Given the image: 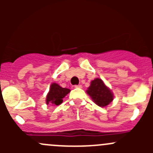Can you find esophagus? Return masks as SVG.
I'll use <instances>...</instances> for the list:
<instances>
[{"mask_svg":"<svg viewBox=\"0 0 153 153\" xmlns=\"http://www.w3.org/2000/svg\"><path fill=\"white\" fill-rule=\"evenodd\" d=\"M75 88H82V86L81 85H75Z\"/></svg>","mask_w":153,"mask_h":153,"instance_id":"1","label":"esophagus"}]
</instances>
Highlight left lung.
I'll return each instance as SVG.
<instances>
[{
    "instance_id": "8db88e82",
    "label": "left lung",
    "mask_w": 153,
    "mask_h": 153,
    "mask_svg": "<svg viewBox=\"0 0 153 153\" xmlns=\"http://www.w3.org/2000/svg\"><path fill=\"white\" fill-rule=\"evenodd\" d=\"M86 92L92 98L94 102L101 107L107 106L113 100L112 91L100 78H95L92 81Z\"/></svg>"
}]
</instances>
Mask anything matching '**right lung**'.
I'll return each mask as SVG.
<instances>
[{"label": "right lung", "mask_w": 153, "mask_h": 153, "mask_svg": "<svg viewBox=\"0 0 153 153\" xmlns=\"http://www.w3.org/2000/svg\"><path fill=\"white\" fill-rule=\"evenodd\" d=\"M70 92V89H67V88H63L60 86L58 84H51L50 89H49V93L47 94V104L52 103V104L55 106H58L63 102V98Z\"/></svg>", "instance_id": "1"}]
</instances>
